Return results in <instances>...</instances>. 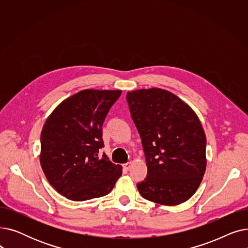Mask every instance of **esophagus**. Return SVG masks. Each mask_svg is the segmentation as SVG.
I'll list each match as a JSON object with an SVG mask.
<instances>
[{"instance_id":"obj_1","label":"esophagus","mask_w":248,"mask_h":248,"mask_svg":"<svg viewBox=\"0 0 248 248\" xmlns=\"http://www.w3.org/2000/svg\"><path fill=\"white\" fill-rule=\"evenodd\" d=\"M131 167H132V163H125L123 165V168L124 171H128L129 169H131Z\"/></svg>"}]
</instances>
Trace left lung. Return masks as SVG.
I'll return each instance as SVG.
<instances>
[{
  "label": "left lung",
  "mask_w": 248,
  "mask_h": 248,
  "mask_svg": "<svg viewBox=\"0 0 248 248\" xmlns=\"http://www.w3.org/2000/svg\"><path fill=\"white\" fill-rule=\"evenodd\" d=\"M126 100L148 167L146 179L137 184L141 197L167 206L187 201L206 170V137L198 116L161 88L131 91Z\"/></svg>",
  "instance_id": "left-lung-1"
}]
</instances>
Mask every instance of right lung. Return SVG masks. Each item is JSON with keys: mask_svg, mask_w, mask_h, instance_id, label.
Here are the masks:
<instances>
[{"mask_svg": "<svg viewBox=\"0 0 248 248\" xmlns=\"http://www.w3.org/2000/svg\"><path fill=\"white\" fill-rule=\"evenodd\" d=\"M121 90L85 89L62 101L41 133L40 163L50 183L62 196L85 201L108 195L122 176L120 165L103 148L102 124Z\"/></svg>", "mask_w": 248, "mask_h": 248, "instance_id": "right-lung-1", "label": "right lung"}]
</instances>
